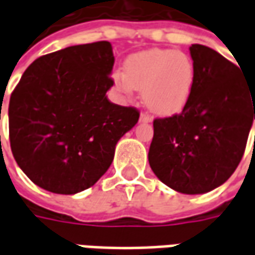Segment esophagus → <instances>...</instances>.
Here are the masks:
<instances>
[{
    "instance_id": "esophagus-1",
    "label": "esophagus",
    "mask_w": 255,
    "mask_h": 255,
    "mask_svg": "<svg viewBox=\"0 0 255 255\" xmlns=\"http://www.w3.org/2000/svg\"><path fill=\"white\" fill-rule=\"evenodd\" d=\"M139 122H140V123H151V122H153V119H151L149 115H146V113H140Z\"/></svg>"
}]
</instances>
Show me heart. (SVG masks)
Masks as SVG:
<instances>
[{"label":"heart","mask_w":255,"mask_h":255,"mask_svg":"<svg viewBox=\"0 0 255 255\" xmlns=\"http://www.w3.org/2000/svg\"><path fill=\"white\" fill-rule=\"evenodd\" d=\"M117 91L131 95L142 90L144 105L162 116L183 111L195 84V67L184 53L171 49H150L128 57L126 73L115 72Z\"/></svg>","instance_id":"heart-1"}]
</instances>
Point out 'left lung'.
<instances>
[{"mask_svg":"<svg viewBox=\"0 0 255 255\" xmlns=\"http://www.w3.org/2000/svg\"><path fill=\"white\" fill-rule=\"evenodd\" d=\"M195 84L180 115L155 119L149 164L168 187L205 194L239 165L255 120V82L203 45H191Z\"/></svg>","mask_w":255,"mask_h":255,"instance_id":"8db88e82","label":"left lung"}]
</instances>
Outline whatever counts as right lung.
<instances>
[{"instance_id":"right-lung-1","label":"right lung","mask_w":255,"mask_h":255,"mask_svg":"<svg viewBox=\"0 0 255 255\" xmlns=\"http://www.w3.org/2000/svg\"><path fill=\"white\" fill-rule=\"evenodd\" d=\"M111 42L65 47L36 58L9 101V140L20 169L46 191L71 195L94 186L139 112L112 104L106 91Z\"/></svg>"}]
</instances>
